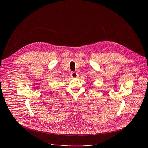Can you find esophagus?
<instances>
[{"mask_svg":"<svg viewBox=\"0 0 148 148\" xmlns=\"http://www.w3.org/2000/svg\"><path fill=\"white\" fill-rule=\"evenodd\" d=\"M70 76H71L72 78H77V77H78V74H77V73H75V72H72V73H71V74H70Z\"/></svg>","mask_w":148,"mask_h":148,"instance_id":"obj_1","label":"esophagus"}]
</instances>
